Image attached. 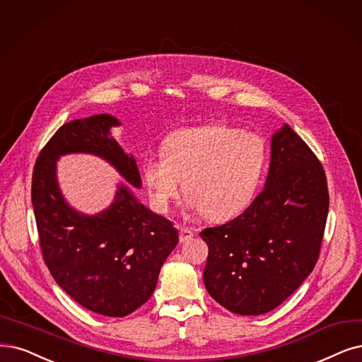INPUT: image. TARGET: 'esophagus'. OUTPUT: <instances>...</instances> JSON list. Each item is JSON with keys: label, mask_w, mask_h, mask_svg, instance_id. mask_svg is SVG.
<instances>
[{"label": "esophagus", "mask_w": 362, "mask_h": 362, "mask_svg": "<svg viewBox=\"0 0 362 362\" xmlns=\"http://www.w3.org/2000/svg\"><path fill=\"white\" fill-rule=\"evenodd\" d=\"M192 237H194L192 230H189V228H185V226H182V228H180V242H182V243L188 242V240H191Z\"/></svg>", "instance_id": "34e87169"}]
</instances>
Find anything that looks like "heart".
I'll return each instance as SVG.
<instances>
[{"label":"heart","mask_w":362,"mask_h":362,"mask_svg":"<svg viewBox=\"0 0 362 362\" xmlns=\"http://www.w3.org/2000/svg\"><path fill=\"white\" fill-rule=\"evenodd\" d=\"M267 160L262 137L226 125H204L171 132L160 155L141 163L151 202L168 211L185 179L186 210L222 221L242 211L255 195Z\"/></svg>","instance_id":"1"}]
</instances>
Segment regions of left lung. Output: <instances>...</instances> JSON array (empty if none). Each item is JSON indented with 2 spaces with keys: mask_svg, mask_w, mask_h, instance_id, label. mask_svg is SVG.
I'll use <instances>...</instances> for the list:
<instances>
[{
  "mask_svg": "<svg viewBox=\"0 0 362 362\" xmlns=\"http://www.w3.org/2000/svg\"><path fill=\"white\" fill-rule=\"evenodd\" d=\"M328 206L322 165L284 124L272 136L262 192L235 219L199 233L209 246L203 279L211 298L243 316L282 304L315 269Z\"/></svg>",
  "mask_w": 362,
  "mask_h": 362,
  "instance_id": "obj_1",
  "label": "left lung"
}]
</instances>
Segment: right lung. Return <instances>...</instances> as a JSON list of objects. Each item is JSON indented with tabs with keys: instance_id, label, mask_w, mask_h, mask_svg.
<instances>
[{
	"instance_id": "add662e5",
	"label": "right lung",
	"mask_w": 362,
	"mask_h": 362,
	"mask_svg": "<svg viewBox=\"0 0 362 362\" xmlns=\"http://www.w3.org/2000/svg\"><path fill=\"white\" fill-rule=\"evenodd\" d=\"M119 125L107 113L62 125L37 158L31 188L50 274L80 305L110 317H124L152 297L160 267L179 242L173 223L131 191L130 184L141 188V177L136 159L112 136ZM71 153L95 154L127 180L118 184L112 204L95 216L76 211L59 188L57 159Z\"/></svg>"
}]
</instances>
